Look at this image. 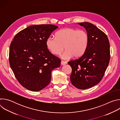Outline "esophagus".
Returning a JSON list of instances; mask_svg holds the SVG:
<instances>
[{
  "mask_svg": "<svg viewBox=\"0 0 120 120\" xmlns=\"http://www.w3.org/2000/svg\"><path fill=\"white\" fill-rule=\"evenodd\" d=\"M66 64H67L66 62H65V61H61V64L62 65H65Z\"/></svg>",
  "mask_w": 120,
  "mask_h": 120,
  "instance_id": "34e87169",
  "label": "esophagus"
}]
</instances>
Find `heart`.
Returning a JSON list of instances; mask_svg holds the SVG:
<instances>
[{
	"label": "heart",
	"instance_id": "1",
	"mask_svg": "<svg viewBox=\"0 0 120 120\" xmlns=\"http://www.w3.org/2000/svg\"><path fill=\"white\" fill-rule=\"evenodd\" d=\"M89 42L88 33L83 30L74 28L61 29L56 34V37H49L46 41L48 49L53 54L58 55L64 49L62 54L64 59L72 56L74 58L81 56L86 50Z\"/></svg>",
	"mask_w": 120,
	"mask_h": 120
}]
</instances>
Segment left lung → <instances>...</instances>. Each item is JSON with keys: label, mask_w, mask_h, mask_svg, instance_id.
Returning a JSON list of instances; mask_svg holds the SVG:
<instances>
[{"label": "left lung", "mask_w": 120, "mask_h": 120, "mask_svg": "<svg viewBox=\"0 0 120 120\" xmlns=\"http://www.w3.org/2000/svg\"><path fill=\"white\" fill-rule=\"evenodd\" d=\"M78 24L86 29L89 44L81 56L68 64L72 70V84L79 89H86L98 84L104 76L110 59V43L106 34L94 25L88 22Z\"/></svg>", "instance_id": "8db88e82"}]
</instances>
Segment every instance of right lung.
Returning a JSON list of instances; mask_svg holds the SVG:
<instances>
[{
	"label": "right lung",
	"mask_w": 120,
	"mask_h": 120,
	"mask_svg": "<svg viewBox=\"0 0 120 120\" xmlns=\"http://www.w3.org/2000/svg\"><path fill=\"white\" fill-rule=\"evenodd\" d=\"M58 27L33 25L17 33L9 47V62L20 84L32 91H39L50 83L51 72L60 66L61 60L51 54L46 41Z\"/></svg>",
	"instance_id": "right-lung-1"
}]
</instances>
